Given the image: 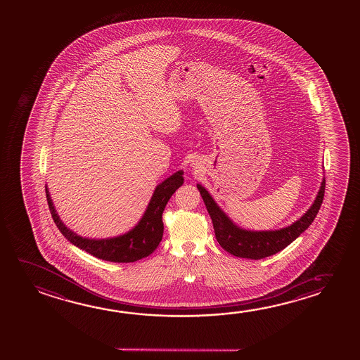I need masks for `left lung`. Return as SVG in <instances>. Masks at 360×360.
<instances>
[{"label":"left lung","mask_w":360,"mask_h":360,"mask_svg":"<svg viewBox=\"0 0 360 360\" xmlns=\"http://www.w3.org/2000/svg\"><path fill=\"white\" fill-rule=\"evenodd\" d=\"M207 211L212 218L214 235L221 248L233 256L242 259H259L277 254L300 236L312 224L321 207L325 193V178L321 182L318 195L307 213L296 222L285 229L275 231H248L233 224L227 214L218 207L205 187L197 184Z\"/></svg>","instance_id":"obj_1"}]
</instances>
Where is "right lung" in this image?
Wrapping results in <instances>:
<instances>
[{"instance_id": "add662e5", "label": "right lung", "mask_w": 360, "mask_h": 360, "mask_svg": "<svg viewBox=\"0 0 360 360\" xmlns=\"http://www.w3.org/2000/svg\"><path fill=\"white\" fill-rule=\"evenodd\" d=\"M183 171L174 173L165 181L158 184L154 189L153 195L148 205L146 212L138 222L136 227L122 236L112 238H85L79 236L70 229H68L64 222L60 219L56 210L53 205V200L46 189L49 208L53 216V222L58 226L60 232L75 245L88 254L93 255L98 259H105L110 262H134L138 259H144L158 248L163 237V221L162 214L165 211V205L171 198L172 195L183 184Z\"/></svg>"}]
</instances>
